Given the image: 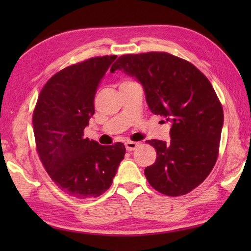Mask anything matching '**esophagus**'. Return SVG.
<instances>
[{
	"label": "esophagus",
	"mask_w": 251,
	"mask_h": 251,
	"mask_svg": "<svg viewBox=\"0 0 251 251\" xmlns=\"http://www.w3.org/2000/svg\"><path fill=\"white\" fill-rule=\"evenodd\" d=\"M138 146H139V143H138V142H134V141H127V142L125 143L126 150L128 151V152H131V151L136 150Z\"/></svg>",
	"instance_id": "obj_1"
}]
</instances>
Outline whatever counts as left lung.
Returning a JSON list of instances; mask_svg holds the SVG:
<instances>
[{"label":"left lung","instance_id":"left-lung-1","mask_svg":"<svg viewBox=\"0 0 251 251\" xmlns=\"http://www.w3.org/2000/svg\"><path fill=\"white\" fill-rule=\"evenodd\" d=\"M135 77L149 109L172 124L170 141L148 140L157 157L145 175L152 188L168 196L189 193L214 168L223 126V110L208 78L189 61L167 52L123 55L112 65Z\"/></svg>","mask_w":251,"mask_h":251}]
</instances>
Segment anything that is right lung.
<instances>
[{
  "label": "right lung",
  "mask_w": 251,
  "mask_h": 251,
  "mask_svg": "<svg viewBox=\"0 0 251 251\" xmlns=\"http://www.w3.org/2000/svg\"><path fill=\"white\" fill-rule=\"evenodd\" d=\"M115 58H90L56 73L42 89L33 112L41 162L58 188L78 200L104 193L126 153L121 142L100 146L83 138L95 113V95Z\"/></svg>",
  "instance_id": "1"
}]
</instances>
